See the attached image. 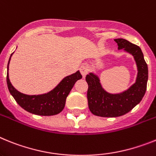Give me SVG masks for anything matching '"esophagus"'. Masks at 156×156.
I'll return each instance as SVG.
<instances>
[{
	"label": "esophagus",
	"instance_id": "esophagus-1",
	"mask_svg": "<svg viewBox=\"0 0 156 156\" xmlns=\"http://www.w3.org/2000/svg\"><path fill=\"white\" fill-rule=\"evenodd\" d=\"M79 70H80V72H81V74H82V75L83 78H85V77L86 76V74H88V72H89V70H88L87 66H86V65H82V66H81L79 68Z\"/></svg>",
	"mask_w": 156,
	"mask_h": 156
}]
</instances>
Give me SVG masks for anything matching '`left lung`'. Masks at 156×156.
Returning <instances> with one entry per match:
<instances>
[{"label":"left lung","mask_w":156,"mask_h":156,"mask_svg":"<svg viewBox=\"0 0 156 156\" xmlns=\"http://www.w3.org/2000/svg\"><path fill=\"white\" fill-rule=\"evenodd\" d=\"M115 41L119 49L123 48L133 55L137 67V76L136 82L126 91L111 94L103 89L97 75L93 73L86 75L89 110L93 115L101 117H119L128 113L141 101L147 89L148 70L140 47L123 38L115 39Z\"/></svg>","instance_id":"8db88e82"}]
</instances>
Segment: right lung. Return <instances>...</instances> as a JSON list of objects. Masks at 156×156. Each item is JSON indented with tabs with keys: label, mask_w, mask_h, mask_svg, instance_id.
<instances>
[{
	"label": "right lung",
	"mask_w": 156,
	"mask_h": 156,
	"mask_svg": "<svg viewBox=\"0 0 156 156\" xmlns=\"http://www.w3.org/2000/svg\"><path fill=\"white\" fill-rule=\"evenodd\" d=\"M11 56L8 63V71ZM82 78V74L79 70H78L76 73L63 78L58 84V86L49 93L37 96H30L17 91L10 82L9 73L7 74V85L11 94L12 95L19 105L24 110L37 115L49 116L57 115L63 111L66 99L70 90L75 82Z\"/></svg>",
	"instance_id": "obj_1"
}]
</instances>
